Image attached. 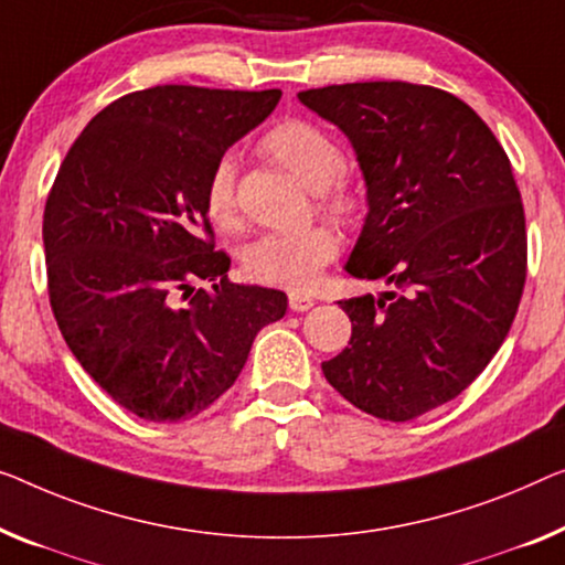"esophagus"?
<instances>
[{"mask_svg": "<svg viewBox=\"0 0 565 565\" xmlns=\"http://www.w3.org/2000/svg\"><path fill=\"white\" fill-rule=\"evenodd\" d=\"M311 307H315V299H311V294L299 291V289L289 291V309L291 311H307Z\"/></svg>", "mask_w": 565, "mask_h": 565, "instance_id": "1", "label": "esophagus"}]
</instances>
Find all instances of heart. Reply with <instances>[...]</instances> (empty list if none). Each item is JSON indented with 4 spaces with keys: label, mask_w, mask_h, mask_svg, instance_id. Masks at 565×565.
Wrapping results in <instances>:
<instances>
[{
    "label": "heart",
    "mask_w": 565,
    "mask_h": 565,
    "mask_svg": "<svg viewBox=\"0 0 565 565\" xmlns=\"http://www.w3.org/2000/svg\"><path fill=\"white\" fill-rule=\"evenodd\" d=\"M260 154L289 170L305 188L317 192V205L342 225L358 223L365 213V190L342 172L344 151L311 121L284 119L258 141ZM205 210L217 228L235 231L241 225L235 195V164L217 159L205 180ZM340 241L327 225H311L297 233H268L250 243L243 254V271L250 281L286 289H309L322 268L334 260Z\"/></svg>",
    "instance_id": "b5f03b06"
}]
</instances>
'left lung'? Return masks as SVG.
Returning <instances> with one entry per match:
<instances>
[{
    "label": "left lung",
    "instance_id": "1",
    "mask_svg": "<svg viewBox=\"0 0 565 565\" xmlns=\"http://www.w3.org/2000/svg\"><path fill=\"white\" fill-rule=\"evenodd\" d=\"M299 100L348 134L367 184L344 268L395 286L337 301L352 337L322 373L365 414L411 420L471 385L518 315L527 235L512 164L490 126L441 88L370 81Z\"/></svg>",
    "mask_w": 565,
    "mask_h": 565
}]
</instances>
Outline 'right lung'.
<instances>
[{"instance_id":"obj_1","label":"right lung","mask_w":565,"mask_h":565,"mask_svg":"<svg viewBox=\"0 0 565 565\" xmlns=\"http://www.w3.org/2000/svg\"><path fill=\"white\" fill-rule=\"evenodd\" d=\"M279 98L134 90L88 121L57 170L42 217L50 307L83 370L139 418L172 424L213 406L260 327L286 315L284 291L228 279L202 200L213 164Z\"/></svg>"}]
</instances>
